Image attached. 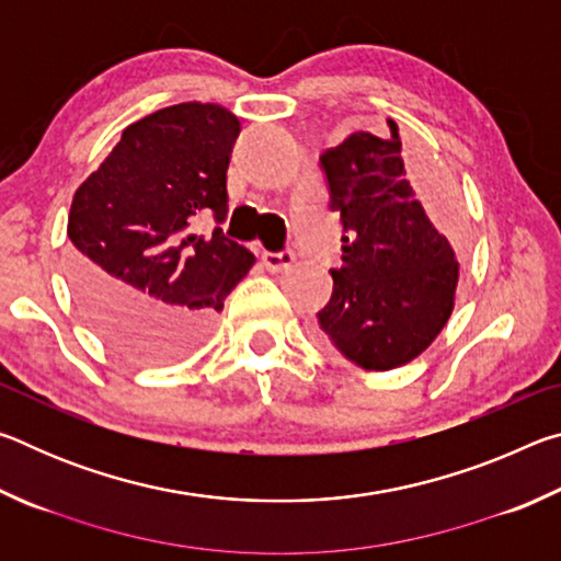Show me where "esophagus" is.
<instances>
[{
	"mask_svg": "<svg viewBox=\"0 0 561 561\" xmlns=\"http://www.w3.org/2000/svg\"><path fill=\"white\" fill-rule=\"evenodd\" d=\"M294 252L291 250H284V252H264L262 254V262L264 267H267L270 272H287L291 264H294Z\"/></svg>",
	"mask_w": 561,
	"mask_h": 561,
	"instance_id": "1",
	"label": "esophagus"
}]
</instances>
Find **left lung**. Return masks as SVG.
Here are the masks:
<instances>
[{
  "instance_id": "1",
  "label": "left lung",
  "mask_w": 561,
  "mask_h": 561,
  "mask_svg": "<svg viewBox=\"0 0 561 561\" xmlns=\"http://www.w3.org/2000/svg\"><path fill=\"white\" fill-rule=\"evenodd\" d=\"M356 130L321 156L331 210L346 237L344 267L319 311V339L348 364L391 371L421 356L455 307L458 257L405 180L398 126Z\"/></svg>"
}]
</instances>
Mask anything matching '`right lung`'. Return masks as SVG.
Segmentation results:
<instances>
[{
  "mask_svg": "<svg viewBox=\"0 0 561 561\" xmlns=\"http://www.w3.org/2000/svg\"><path fill=\"white\" fill-rule=\"evenodd\" d=\"M240 121L217 103H178L123 130L76 190L69 213L71 284L93 329L144 364L185 358L254 254L195 215L227 217V165Z\"/></svg>",
  "mask_w": 561,
  "mask_h": 561,
  "instance_id": "1",
  "label": "right lung"
}]
</instances>
